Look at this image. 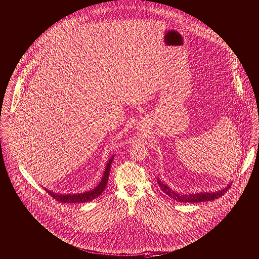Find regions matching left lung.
I'll return each mask as SVG.
<instances>
[{"label": "left lung", "mask_w": 259, "mask_h": 259, "mask_svg": "<svg viewBox=\"0 0 259 259\" xmlns=\"http://www.w3.org/2000/svg\"><path fill=\"white\" fill-rule=\"evenodd\" d=\"M157 184L165 193L168 197L175 199L176 201L179 202H203V201H210L218 199L219 197H222L225 192L230 188V185H227V187L215 191V192H200V193H189V194H184V193H179L173 189H170L168 186H166L163 182L157 179Z\"/></svg>", "instance_id": "8db88e82"}]
</instances>
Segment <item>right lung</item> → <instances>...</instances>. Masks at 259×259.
Here are the masks:
<instances>
[{"instance_id": "obj_1", "label": "right lung", "mask_w": 259, "mask_h": 259, "mask_svg": "<svg viewBox=\"0 0 259 259\" xmlns=\"http://www.w3.org/2000/svg\"><path fill=\"white\" fill-rule=\"evenodd\" d=\"M113 158H114V155L109 159L108 163H107V166H106V169L104 171V176L100 182V184L95 187L93 190L91 191H88V192H83V193H79V194H58V193H53L52 191L48 190L45 188V190L49 193V195H51L54 199H56L57 201L59 202H62V203H79V202H88V201H92L94 200L95 198L99 197L103 192L104 190L106 189V186H107V183H108V180H109V175H110V168H111V164H112V161H113Z\"/></svg>"}]
</instances>
